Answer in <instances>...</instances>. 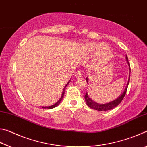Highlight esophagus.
I'll return each instance as SVG.
<instances>
[{
  "label": "esophagus",
  "mask_w": 147,
  "mask_h": 147,
  "mask_svg": "<svg viewBox=\"0 0 147 147\" xmlns=\"http://www.w3.org/2000/svg\"><path fill=\"white\" fill-rule=\"evenodd\" d=\"M74 76H75L77 78H80V77L82 76V73L80 71H76L75 74H74Z\"/></svg>",
  "instance_id": "1"
}]
</instances>
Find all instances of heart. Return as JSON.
Here are the masks:
<instances>
[{"mask_svg": "<svg viewBox=\"0 0 147 147\" xmlns=\"http://www.w3.org/2000/svg\"><path fill=\"white\" fill-rule=\"evenodd\" d=\"M80 52L86 56H91L96 53V59L100 63H106L109 60L111 55V51L109 47L106 44L96 43H84L80 47Z\"/></svg>", "mask_w": 147, "mask_h": 147, "instance_id": "b5f03b06", "label": "heart"}]
</instances>
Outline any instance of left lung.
I'll use <instances>...</instances> for the list:
<instances>
[{
    "label": "left lung",
    "instance_id": "obj_1",
    "mask_svg": "<svg viewBox=\"0 0 147 147\" xmlns=\"http://www.w3.org/2000/svg\"><path fill=\"white\" fill-rule=\"evenodd\" d=\"M126 61L127 62L128 65L129 67V78H128V83L126 84V88L124 89V90L123 91V93H122L119 97L117 98L115 100H113L112 101L109 102H107L105 104H99L97 102H95L93 101L91 98H89V96H88V93H86V95H85V100L86 102L89 107H90L91 108L96 109V110L98 111H108V110H111V109H113L114 108L117 106L119 104H120L122 100H123V98L125 96L126 93V90H127L128 84H129V82H130V63L128 62V57L127 56H126ZM86 81L87 83L88 82V77L86 78Z\"/></svg>",
    "mask_w": 147,
    "mask_h": 147
}]
</instances>
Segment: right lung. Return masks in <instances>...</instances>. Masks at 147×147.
<instances>
[{
	"instance_id": "add662e5",
	"label": "right lung",
	"mask_w": 147,
	"mask_h": 147,
	"mask_svg": "<svg viewBox=\"0 0 147 147\" xmlns=\"http://www.w3.org/2000/svg\"><path fill=\"white\" fill-rule=\"evenodd\" d=\"M71 80H69V81L68 82V83L66 84V86H65V88H64L63 90V92H62V94H61V98H59V100L58 102H56L55 104H53V105H51V106H42V108H45V109H53V108H56V106H58L59 105V104L61 103V100H63V96H64V92H65V88H66V87H67V86L68 84H69V82H70Z\"/></svg>"
}]
</instances>
